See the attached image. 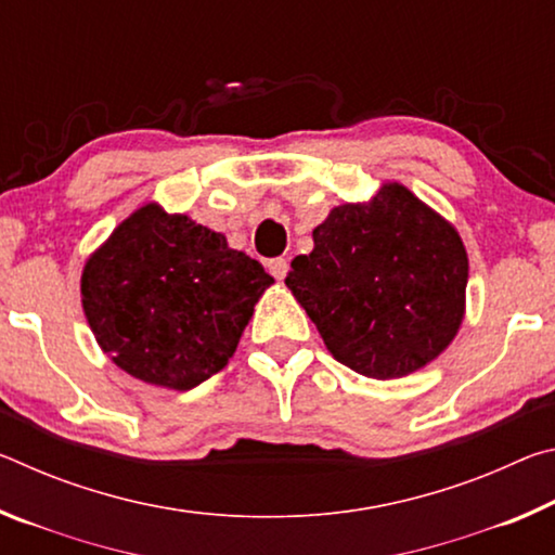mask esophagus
<instances>
[{"instance_id": "obj_1", "label": "esophagus", "mask_w": 555, "mask_h": 555, "mask_svg": "<svg viewBox=\"0 0 555 555\" xmlns=\"http://www.w3.org/2000/svg\"><path fill=\"white\" fill-rule=\"evenodd\" d=\"M267 269H269V274H271V276H274L276 281H284V276H286V271H288V261H286L284 257L269 259V261H267Z\"/></svg>"}]
</instances>
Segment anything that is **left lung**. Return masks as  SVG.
<instances>
[{"instance_id": "left-lung-1", "label": "left lung", "mask_w": 555, "mask_h": 555, "mask_svg": "<svg viewBox=\"0 0 555 555\" xmlns=\"http://www.w3.org/2000/svg\"><path fill=\"white\" fill-rule=\"evenodd\" d=\"M286 286L337 362L372 379L426 367L465 313L467 255L450 222L409 188L384 183L313 230Z\"/></svg>"}]
</instances>
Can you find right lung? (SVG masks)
<instances>
[{
  "mask_svg": "<svg viewBox=\"0 0 555 555\" xmlns=\"http://www.w3.org/2000/svg\"><path fill=\"white\" fill-rule=\"evenodd\" d=\"M271 284L224 234L149 203L88 259L80 294L95 340L117 367L185 391L228 364Z\"/></svg>",
  "mask_w": 555,
  "mask_h": 555,
  "instance_id": "obj_1",
  "label": "right lung"
}]
</instances>
